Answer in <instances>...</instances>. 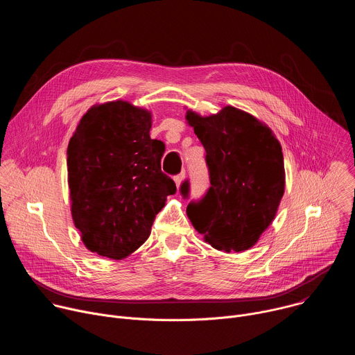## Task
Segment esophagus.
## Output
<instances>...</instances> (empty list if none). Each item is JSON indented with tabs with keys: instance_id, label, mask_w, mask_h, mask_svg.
I'll return each instance as SVG.
<instances>
[{
	"instance_id": "1",
	"label": "esophagus",
	"mask_w": 355,
	"mask_h": 355,
	"mask_svg": "<svg viewBox=\"0 0 355 355\" xmlns=\"http://www.w3.org/2000/svg\"><path fill=\"white\" fill-rule=\"evenodd\" d=\"M184 178H185V173H181V174H178V175H175V177H174V181H175L177 188H180V187H181V184H182Z\"/></svg>"
}]
</instances>
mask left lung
<instances>
[{
	"label": "left lung",
	"instance_id": "8db88e82",
	"mask_svg": "<svg viewBox=\"0 0 355 355\" xmlns=\"http://www.w3.org/2000/svg\"><path fill=\"white\" fill-rule=\"evenodd\" d=\"M185 119L205 147L211 178L187 215L214 248L248 250L272 223L285 191L282 147L266 123L230 105L209 116L187 111ZM181 193L188 196L187 181Z\"/></svg>",
	"mask_w": 355,
	"mask_h": 355
}]
</instances>
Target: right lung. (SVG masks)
Returning a JSON list of instances; mask_svg holds the SVG:
<instances>
[{
  "label": "right lung",
  "instance_id": "obj_1",
  "mask_svg": "<svg viewBox=\"0 0 355 355\" xmlns=\"http://www.w3.org/2000/svg\"><path fill=\"white\" fill-rule=\"evenodd\" d=\"M151 114L128 101L91 107L67 147L71 216L84 245L123 260L150 236L174 181L162 171L164 143L150 139Z\"/></svg>",
  "mask_w": 355,
  "mask_h": 355
}]
</instances>
